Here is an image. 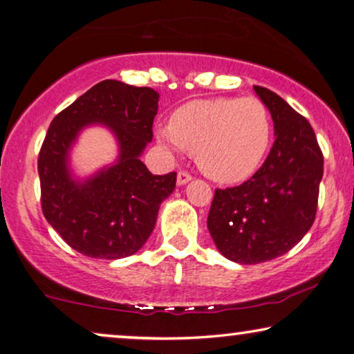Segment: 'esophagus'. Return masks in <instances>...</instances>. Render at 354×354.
I'll return each instance as SVG.
<instances>
[{
  "label": "esophagus",
  "mask_w": 354,
  "mask_h": 354,
  "mask_svg": "<svg viewBox=\"0 0 354 354\" xmlns=\"http://www.w3.org/2000/svg\"><path fill=\"white\" fill-rule=\"evenodd\" d=\"M192 180V176L188 172H185V171H180L177 174V185L178 187H182V185H185V183H188Z\"/></svg>",
  "instance_id": "esophagus-1"
}]
</instances>
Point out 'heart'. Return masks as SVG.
Masks as SVG:
<instances>
[{
	"instance_id": "1",
	"label": "heart",
	"mask_w": 354,
	"mask_h": 354,
	"mask_svg": "<svg viewBox=\"0 0 354 354\" xmlns=\"http://www.w3.org/2000/svg\"><path fill=\"white\" fill-rule=\"evenodd\" d=\"M272 118L263 101L246 98L195 100L159 125L156 140L172 153L190 149L212 180L232 183L250 177L268 153Z\"/></svg>"
}]
</instances>
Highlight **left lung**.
Returning <instances> with one entry per match:
<instances>
[{"label": "left lung", "mask_w": 354, "mask_h": 354, "mask_svg": "<svg viewBox=\"0 0 354 354\" xmlns=\"http://www.w3.org/2000/svg\"><path fill=\"white\" fill-rule=\"evenodd\" d=\"M253 88L272 118L274 145L250 180L217 188L207 216L216 248L239 264L266 263L301 241L316 217L324 174L311 124L274 91Z\"/></svg>", "instance_id": "1"}]
</instances>
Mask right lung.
Wrapping results in <instances>:
<instances>
[{
  "label": "right lung",
  "instance_id": "obj_1",
  "mask_svg": "<svg viewBox=\"0 0 354 354\" xmlns=\"http://www.w3.org/2000/svg\"><path fill=\"white\" fill-rule=\"evenodd\" d=\"M159 93L149 86L103 80L53 119L38 154L41 209L71 248L96 259L135 254L156 225L161 203L176 188L177 174L153 176L142 162L153 140ZM103 124L118 142V159L79 179L70 149L82 129Z\"/></svg>",
  "mask_w": 354,
  "mask_h": 354
}]
</instances>
